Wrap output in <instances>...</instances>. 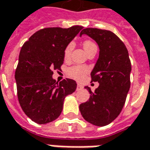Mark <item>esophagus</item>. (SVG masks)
Returning <instances> with one entry per match:
<instances>
[{
  "instance_id": "obj_1",
  "label": "esophagus",
  "mask_w": 150,
  "mask_h": 150,
  "mask_svg": "<svg viewBox=\"0 0 150 150\" xmlns=\"http://www.w3.org/2000/svg\"><path fill=\"white\" fill-rule=\"evenodd\" d=\"M83 89V86L80 84H78L77 85V88H76V90L77 91H80V90H82Z\"/></svg>"
}]
</instances>
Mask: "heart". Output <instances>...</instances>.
Masks as SVG:
<instances>
[{
	"label": "heart",
	"mask_w": 150,
	"mask_h": 150,
	"mask_svg": "<svg viewBox=\"0 0 150 150\" xmlns=\"http://www.w3.org/2000/svg\"><path fill=\"white\" fill-rule=\"evenodd\" d=\"M96 46V45H95L94 42H92L91 41L88 40V41H85L83 42V48H84L85 50H88L89 48H91V46ZM72 46H73L72 43H70L66 47L65 50H64V57L66 59L70 56V54H71V51L72 50ZM88 72V68L87 67H84V66H74V67H71L68 68L67 73L71 78L80 81L82 79H83L85 75Z\"/></svg>",
	"instance_id": "b5f03b06"
}]
</instances>
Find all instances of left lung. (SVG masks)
Instances as JSON below:
<instances>
[{
  "mask_svg": "<svg viewBox=\"0 0 150 150\" xmlns=\"http://www.w3.org/2000/svg\"><path fill=\"white\" fill-rule=\"evenodd\" d=\"M86 34L97 43L100 53L91 72L93 82H98L95 92L87 102L79 105L85 120L96 126L108 125L119 116L130 88L131 62L125 44L112 31L86 28L79 36Z\"/></svg>",
  "mask_w": 150,
  "mask_h": 150,
  "instance_id": "8db88e82",
  "label": "left lung"
}]
</instances>
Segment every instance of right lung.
<instances>
[{"label": "right lung", "instance_id": "obj_1", "mask_svg": "<svg viewBox=\"0 0 150 150\" xmlns=\"http://www.w3.org/2000/svg\"><path fill=\"white\" fill-rule=\"evenodd\" d=\"M83 26L46 28L37 31L21 47L15 72L18 97L25 114L39 125L56 120L63 101L77 83L71 79L56 82L53 70H59L66 47Z\"/></svg>", "mask_w": 150, "mask_h": 150}]
</instances>
